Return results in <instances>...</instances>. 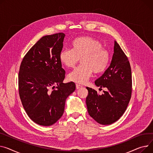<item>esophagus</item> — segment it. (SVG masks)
<instances>
[{
    "mask_svg": "<svg viewBox=\"0 0 153 153\" xmlns=\"http://www.w3.org/2000/svg\"><path fill=\"white\" fill-rule=\"evenodd\" d=\"M76 88H77V89H78V88H80V87H82V85H80V84H76Z\"/></svg>",
    "mask_w": 153,
    "mask_h": 153,
    "instance_id": "obj_1",
    "label": "esophagus"
}]
</instances>
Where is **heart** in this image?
Returning <instances> with one entry per match:
<instances>
[{"label": "heart", "instance_id": "1", "mask_svg": "<svg viewBox=\"0 0 153 153\" xmlns=\"http://www.w3.org/2000/svg\"><path fill=\"white\" fill-rule=\"evenodd\" d=\"M71 50L64 49L59 55L60 62L68 68H74L80 59L81 65L69 74L68 79L83 84L92 75L106 70L109 62V54L100 40L88 36L80 37L71 42Z\"/></svg>", "mask_w": 153, "mask_h": 153}]
</instances>
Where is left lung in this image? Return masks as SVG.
Listing matches in <instances>:
<instances>
[{"mask_svg": "<svg viewBox=\"0 0 153 153\" xmlns=\"http://www.w3.org/2000/svg\"><path fill=\"white\" fill-rule=\"evenodd\" d=\"M95 84L107 90L100 95L95 90L86 87L88 91L86 98L88 113L100 124H113L126 111L131 98L132 85L129 61L116 41L110 66Z\"/></svg>", "mask_w": 153, "mask_h": 153, "instance_id": "8db88e82", "label": "left lung"}]
</instances>
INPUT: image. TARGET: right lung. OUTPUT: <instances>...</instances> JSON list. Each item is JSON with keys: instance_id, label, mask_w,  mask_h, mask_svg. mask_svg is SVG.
<instances>
[{"instance_id": "obj_1", "label": "right lung", "mask_w": 153, "mask_h": 153, "mask_svg": "<svg viewBox=\"0 0 153 153\" xmlns=\"http://www.w3.org/2000/svg\"><path fill=\"white\" fill-rule=\"evenodd\" d=\"M65 36L59 33L42 37L27 52L19 67L20 99L29 118L40 126L56 123L64 113L67 97L76 89L73 82L63 83L65 71L59 55Z\"/></svg>"}]
</instances>
